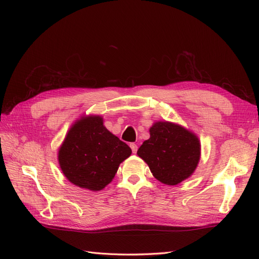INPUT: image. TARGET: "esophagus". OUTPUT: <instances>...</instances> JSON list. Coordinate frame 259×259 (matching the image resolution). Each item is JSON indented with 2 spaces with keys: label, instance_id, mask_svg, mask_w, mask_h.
Instances as JSON below:
<instances>
[{
  "label": "esophagus",
  "instance_id": "34e87169",
  "mask_svg": "<svg viewBox=\"0 0 259 259\" xmlns=\"http://www.w3.org/2000/svg\"><path fill=\"white\" fill-rule=\"evenodd\" d=\"M130 147H131V149H132L133 153H136V152H137V149H138V147H137V145H136L135 143H132V144H130Z\"/></svg>",
  "mask_w": 259,
  "mask_h": 259
}]
</instances>
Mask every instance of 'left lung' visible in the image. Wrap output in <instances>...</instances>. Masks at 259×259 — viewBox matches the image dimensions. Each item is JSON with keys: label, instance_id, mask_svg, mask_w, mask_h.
Here are the masks:
<instances>
[{"label": "left lung", "instance_id": "obj_1", "mask_svg": "<svg viewBox=\"0 0 259 259\" xmlns=\"http://www.w3.org/2000/svg\"><path fill=\"white\" fill-rule=\"evenodd\" d=\"M137 154L150 167L153 176L165 185H177L189 177L200 160V143L194 134L179 125L156 122L150 138Z\"/></svg>", "mask_w": 259, "mask_h": 259}]
</instances>
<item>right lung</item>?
<instances>
[{
    "label": "right lung",
    "mask_w": 259,
    "mask_h": 259,
    "mask_svg": "<svg viewBox=\"0 0 259 259\" xmlns=\"http://www.w3.org/2000/svg\"><path fill=\"white\" fill-rule=\"evenodd\" d=\"M131 153V148L104 126L100 116H88L69 131L58 160L72 184L98 191L111 182Z\"/></svg>",
    "instance_id": "right-lung-1"
}]
</instances>
